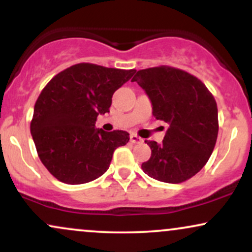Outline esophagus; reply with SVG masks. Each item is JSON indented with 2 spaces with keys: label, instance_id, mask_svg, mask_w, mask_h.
<instances>
[{
  "label": "esophagus",
  "instance_id": "34e87169",
  "mask_svg": "<svg viewBox=\"0 0 252 252\" xmlns=\"http://www.w3.org/2000/svg\"><path fill=\"white\" fill-rule=\"evenodd\" d=\"M142 141H143L142 138L138 137L137 135H135V134L130 135V142H131V143H141Z\"/></svg>",
  "mask_w": 252,
  "mask_h": 252
}]
</instances>
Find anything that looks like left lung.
Listing matches in <instances>:
<instances>
[{
	"mask_svg": "<svg viewBox=\"0 0 252 252\" xmlns=\"http://www.w3.org/2000/svg\"><path fill=\"white\" fill-rule=\"evenodd\" d=\"M131 82L147 92L156 120L169 124L162 143L146 141L152 156L142 163L143 172L168 184L189 180L215 149L219 129L215 97L193 74L166 65L137 71Z\"/></svg>",
	"mask_w": 252,
	"mask_h": 252,
	"instance_id": "left-lung-1",
	"label": "left lung"
}]
</instances>
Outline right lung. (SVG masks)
<instances>
[{"mask_svg": "<svg viewBox=\"0 0 252 252\" xmlns=\"http://www.w3.org/2000/svg\"><path fill=\"white\" fill-rule=\"evenodd\" d=\"M135 72L80 63L59 72L42 89L31 132L40 160L54 178L80 185L109 169L115 149L129 142V134L104 131L94 124L98 115L109 112L114 92Z\"/></svg>", "mask_w": 252, "mask_h": 252, "instance_id": "right-lung-1", "label": "right lung"}]
</instances>
